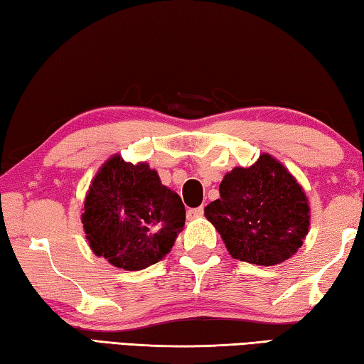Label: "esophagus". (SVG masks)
<instances>
[{"label":"esophagus","mask_w":364,"mask_h":364,"mask_svg":"<svg viewBox=\"0 0 364 364\" xmlns=\"http://www.w3.org/2000/svg\"><path fill=\"white\" fill-rule=\"evenodd\" d=\"M204 215V207H196V208H189L188 210V218L194 220V218H200Z\"/></svg>","instance_id":"esophagus-1"}]
</instances>
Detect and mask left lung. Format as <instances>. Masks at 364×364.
<instances>
[{"label": "left lung", "instance_id": "obj_1", "mask_svg": "<svg viewBox=\"0 0 364 364\" xmlns=\"http://www.w3.org/2000/svg\"><path fill=\"white\" fill-rule=\"evenodd\" d=\"M232 258L273 267L297 254L310 228L301 184L269 154L250 167H234L220 184V199L204 208Z\"/></svg>", "mask_w": 364, "mask_h": 364}]
</instances>
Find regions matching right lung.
<instances>
[{
  "label": "right lung",
  "instance_id": "1",
  "mask_svg": "<svg viewBox=\"0 0 364 364\" xmlns=\"http://www.w3.org/2000/svg\"><path fill=\"white\" fill-rule=\"evenodd\" d=\"M181 197L146 162L115 154L97 170L83 202L85 237L96 257L115 268L139 271L168 254L183 231Z\"/></svg>",
  "mask_w": 364,
  "mask_h": 364
}]
</instances>
